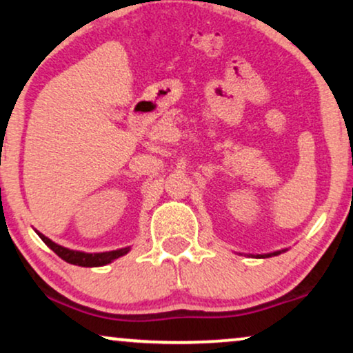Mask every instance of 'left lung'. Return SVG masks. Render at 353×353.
<instances>
[{
	"label": "left lung",
	"instance_id": "1",
	"mask_svg": "<svg viewBox=\"0 0 353 353\" xmlns=\"http://www.w3.org/2000/svg\"><path fill=\"white\" fill-rule=\"evenodd\" d=\"M279 254H282V251H276V252H272V254H264V256H261V257H272V256H279Z\"/></svg>",
	"mask_w": 353,
	"mask_h": 353
}]
</instances>
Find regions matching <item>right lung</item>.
I'll return each instance as SVG.
<instances>
[{
  "instance_id": "right-lung-1",
  "label": "right lung",
  "mask_w": 353,
  "mask_h": 353,
  "mask_svg": "<svg viewBox=\"0 0 353 353\" xmlns=\"http://www.w3.org/2000/svg\"><path fill=\"white\" fill-rule=\"evenodd\" d=\"M40 239L47 244L48 248L52 249L53 252L57 254L58 257L63 259L65 262L73 265H81V267H101L112 262L114 259H119L120 256L128 252V248L125 249H119V251H110V252H101V254H86V252H79V251H71V249H66L63 246H58V244L53 243L48 238H46L43 234H40Z\"/></svg>"
}]
</instances>
